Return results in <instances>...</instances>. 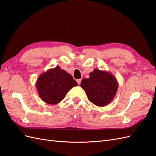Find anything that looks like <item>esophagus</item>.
I'll return each mask as SVG.
<instances>
[{"label": "esophagus", "mask_w": 156, "mask_h": 156, "mask_svg": "<svg viewBox=\"0 0 156 156\" xmlns=\"http://www.w3.org/2000/svg\"><path fill=\"white\" fill-rule=\"evenodd\" d=\"M81 81H82V79H78L77 80V83H78V84L80 85V83H81Z\"/></svg>", "instance_id": "1"}]
</instances>
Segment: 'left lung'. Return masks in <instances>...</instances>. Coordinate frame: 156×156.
Listing matches in <instances>:
<instances>
[{"label": "left lung", "instance_id": "1", "mask_svg": "<svg viewBox=\"0 0 156 156\" xmlns=\"http://www.w3.org/2000/svg\"><path fill=\"white\" fill-rule=\"evenodd\" d=\"M80 86L87 98L99 107H104L113 100L118 90V82L110 72L94 69L88 78H83Z\"/></svg>", "mask_w": 156, "mask_h": 156}]
</instances>
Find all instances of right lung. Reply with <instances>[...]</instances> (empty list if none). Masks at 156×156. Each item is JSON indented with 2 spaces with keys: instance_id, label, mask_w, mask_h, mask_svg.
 <instances>
[{
  "instance_id": "1",
  "label": "right lung",
  "mask_w": 156,
  "mask_h": 156,
  "mask_svg": "<svg viewBox=\"0 0 156 156\" xmlns=\"http://www.w3.org/2000/svg\"><path fill=\"white\" fill-rule=\"evenodd\" d=\"M36 88L39 96L47 104H57L65 98L66 94L77 82L58 66L47 70L37 80Z\"/></svg>"
}]
</instances>
